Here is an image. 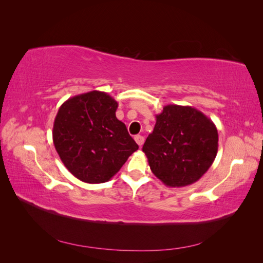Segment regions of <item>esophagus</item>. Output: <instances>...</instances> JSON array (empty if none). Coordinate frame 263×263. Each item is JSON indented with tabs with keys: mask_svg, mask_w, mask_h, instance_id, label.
Returning <instances> with one entry per match:
<instances>
[{
	"mask_svg": "<svg viewBox=\"0 0 263 263\" xmlns=\"http://www.w3.org/2000/svg\"><path fill=\"white\" fill-rule=\"evenodd\" d=\"M135 141L137 142V145H138L139 147H141L142 145H144L145 137L141 136V135H136V136H135Z\"/></svg>",
	"mask_w": 263,
	"mask_h": 263,
	"instance_id": "esophagus-1",
	"label": "esophagus"
}]
</instances>
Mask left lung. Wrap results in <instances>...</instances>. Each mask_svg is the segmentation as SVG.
Returning a JSON list of instances; mask_svg holds the SVG:
<instances>
[{
	"mask_svg": "<svg viewBox=\"0 0 263 263\" xmlns=\"http://www.w3.org/2000/svg\"><path fill=\"white\" fill-rule=\"evenodd\" d=\"M218 150L215 124L192 106L165 105L156 115V125L144 151L151 171L163 184L181 187L200 180Z\"/></svg>",
	"mask_w": 263,
	"mask_h": 263,
	"instance_id": "8db88e82",
	"label": "left lung"
}]
</instances>
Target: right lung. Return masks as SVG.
I'll return each instance as SVG.
<instances>
[{"instance_id": "1", "label": "right lung", "mask_w": 263, "mask_h": 263, "mask_svg": "<svg viewBox=\"0 0 263 263\" xmlns=\"http://www.w3.org/2000/svg\"><path fill=\"white\" fill-rule=\"evenodd\" d=\"M117 106L110 95L101 91L76 95L60 106L53 122V145L77 179L107 182L138 149L116 117Z\"/></svg>"}]
</instances>
